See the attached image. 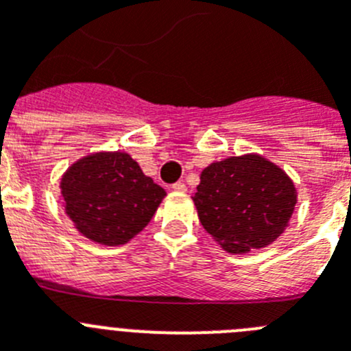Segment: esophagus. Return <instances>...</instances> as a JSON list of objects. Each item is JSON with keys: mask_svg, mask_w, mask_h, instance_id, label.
I'll use <instances>...</instances> for the list:
<instances>
[{"mask_svg": "<svg viewBox=\"0 0 351 351\" xmlns=\"http://www.w3.org/2000/svg\"><path fill=\"white\" fill-rule=\"evenodd\" d=\"M172 190L173 191H186V184L184 182H176V184H172Z\"/></svg>", "mask_w": 351, "mask_h": 351, "instance_id": "esophagus-1", "label": "esophagus"}]
</instances>
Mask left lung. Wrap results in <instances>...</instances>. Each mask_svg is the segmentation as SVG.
I'll list each match as a JSON object with an SVG mask.
<instances>
[{
  "instance_id": "obj_1",
  "label": "left lung",
  "mask_w": 351,
  "mask_h": 351,
  "mask_svg": "<svg viewBox=\"0 0 351 351\" xmlns=\"http://www.w3.org/2000/svg\"><path fill=\"white\" fill-rule=\"evenodd\" d=\"M202 226L228 253L265 247L283 234L297 204L291 179L258 154L210 163L193 197Z\"/></svg>"
}]
</instances>
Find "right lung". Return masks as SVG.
<instances>
[{"label": "right lung", "mask_w": 351, "mask_h": 351, "mask_svg": "<svg viewBox=\"0 0 351 351\" xmlns=\"http://www.w3.org/2000/svg\"><path fill=\"white\" fill-rule=\"evenodd\" d=\"M64 210L77 230L105 246L128 243L151 221L165 190L126 153H95L61 178Z\"/></svg>", "instance_id": "right-lung-1"}]
</instances>
